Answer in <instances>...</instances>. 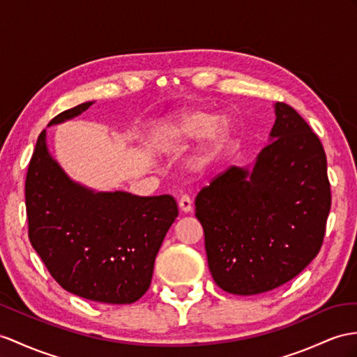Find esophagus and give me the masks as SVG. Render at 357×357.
Instances as JSON below:
<instances>
[{
  "label": "esophagus",
  "mask_w": 357,
  "mask_h": 357,
  "mask_svg": "<svg viewBox=\"0 0 357 357\" xmlns=\"http://www.w3.org/2000/svg\"><path fill=\"white\" fill-rule=\"evenodd\" d=\"M178 207H180V211L183 212V213H190V212H192V202H190L189 197L185 195V197L180 198Z\"/></svg>",
  "instance_id": "esophagus-1"
}]
</instances>
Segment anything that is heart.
Segmentation results:
<instances>
[{"label": "heart", "mask_w": 357, "mask_h": 357, "mask_svg": "<svg viewBox=\"0 0 357 357\" xmlns=\"http://www.w3.org/2000/svg\"><path fill=\"white\" fill-rule=\"evenodd\" d=\"M233 136V124L227 115L188 109L163 119L154 128L151 142L155 151L176 153L202 137L197 151L189 160L194 172H203L227 149Z\"/></svg>", "instance_id": "1"}]
</instances>
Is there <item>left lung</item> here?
I'll list each match as a JSON object with an SVG mask.
<instances>
[{
	"mask_svg": "<svg viewBox=\"0 0 357 357\" xmlns=\"http://www.w3.org/2000/svg\"><path fill=\"white\" fill-rule=\"evenodd\" d=\"M268 145L247 167H231L199 190L215 283L234 295L279 288L306 268L323 244L330 185L323 145L288 104H274Z\"/></svg>",
	"mask_w": 357,
	"mask_h": 357,
	"instance_id": "left-lung-1",
	"label": "left lung"
}]
</instances>
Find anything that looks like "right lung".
Masks as SVG:
<instances>
[{"instance_id":"right-lung-1","label":"right lung","mask_w":357,"mask_h":357,"mask_svg":"<svg viewBox=\"0 0 357 357\" xmlns=\"http://www.w3.org/2000/svg\"><path fill=\"white\" fill-rule=\"evenodd\" d=\"M86 101L50 121L66 123ZM29 238L50 274L68 292L109 304H130L149 291L154 260L178 216L171 195L100 192L73 180L39 135L25 180Z\"/></svg>"}]
</instances>
